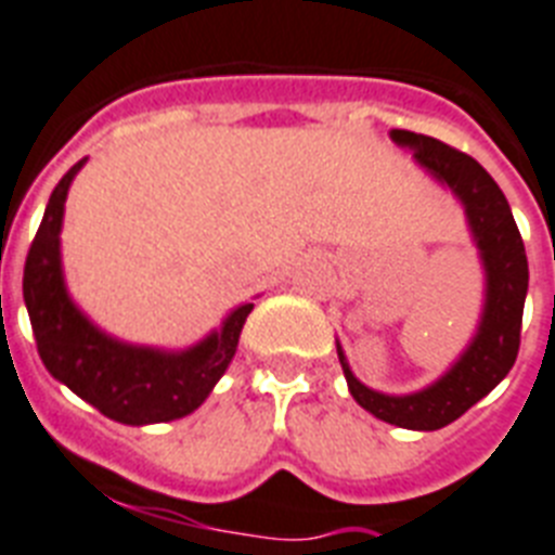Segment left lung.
Wrapping results in <instances>:
<instances>
[{"mask_svg": "<svg viewBox=\"0 0 555 555\" xmlns=\"http://www.w3.org/2000/svg\"><path fill=\"white\" fill-rule=\"evenodd\" d=\"M390 139L396 145L410 147L413 159L465 207L467 228L479 247L481 268H485V308L476 336L465 353L450 364L444 376L416 393L387 396L362 385L350 371L341 345H336V350L350 396L367 413L387 425L408 427V430H439L467 413L511 373L519 356L521 313H525L530 273H527L525 242L511 205L504 199L502 188L479 162L439 139L413 130H390Z\"/></svg>", "mask_w": 555, "mask_h": 555, "instance_id": "1", "label": "left lung"}]
</instances>
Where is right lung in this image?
Wrapping results in <instances>:
<instances>
[{
  "label": "right lung",
  "instance_id": "add662e5",
  "mask_svg": "<svg viewBox=\"0 0 555 555\" xmlns=\"http://www.w3.org/2000/svg\"><path fill=\"white\" fill-rule=\"evenodd\" d=\"M82 165L85 159L76 162L53 188L25 259L22 296L36 350L53 379L114 422L139 427L188 416L228 371L254 305L247 301L233 308L219 331L188 350L142 348L99 331L70 299L59 254L67 188Z\"/></svg>",
  "mask_w": 555,
  "mask_h": 555
}]
</instances>
